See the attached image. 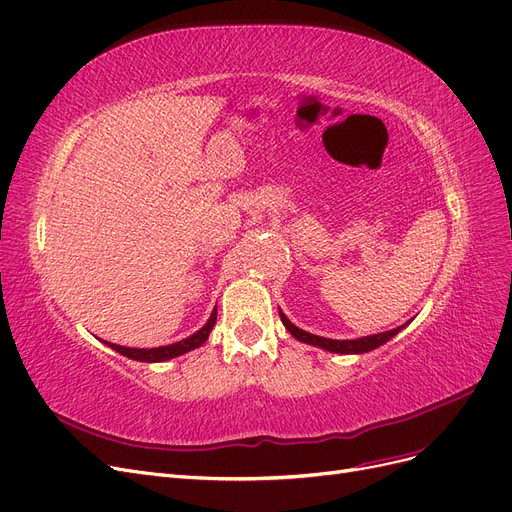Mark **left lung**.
<instances>
[{"label":"left lung","mask_w":512,"mask_h":512,"mask_svg":"<svg viewBox=\"0 0 512 512\" xmlns=\"http://www.w3.org/2000/svg\"><path fill=\"white\" fill-rule=\"evenodd\" d=\"M279 317H281V321H283V325H285V330H288L296 340H300V342H304V344H311V346H319V349H323V351L340 353V355H361V353H370V351L378 349V346L386 344L393 336H397V334L403 330V327H405L407 323H410V321H407V323L395 327V330L372 334V336H363V338H355V340H332V338H323V336H315V334H309V332L300 330V327H296L281 311H279Z\"/></svg>","instance_id":"8db88e82"}]
</instances>
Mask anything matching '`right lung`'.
Here are the masks:
<instances>
[{
	"label": "right lung",
	"instance_id": "obj_1",
	"mask_svg": "<svg viewBox=\"0 0 512 512\" xmlns=\"http://www.w3.org/2000/svg\"><path fill=\"white\" fill-rule=\"evenodd\" d=\"M214 323H216V309L212 311V315H210V319L206 321V325H203L201 330H197L193 336H189V338H185V340H178V342H174V344L155 346V349H130V346H119V344H113V342H105V344L111 346V349L117 351L119 355L128 357V359L145 361V363H161V361H168V359L185 355V353L197 349V346H201L203 342L208 340Z\"/></svg>",
	"mask_w": 512,
	"mask_h": 512
}]
</instances>
